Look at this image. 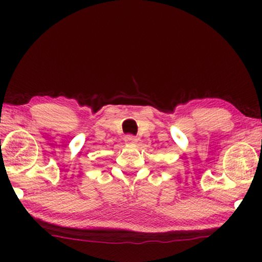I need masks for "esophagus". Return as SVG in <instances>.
Returning <instances> with one entry per match:
<instances>
[{"instance_id": "34e87169", "label": "esophagus", "mask_w": 262, "mask_h": 262, "mask_svg": "<svg viewBox=\"0 0 262 262\" xmlns=\"http://www.w3.org/2000/svg\"><path fill=\"white\" fill-rule=\"evenodd\" d=\"M125 141H126L127 143H136L138 141V138L137 137H135V136H132V135H128V136H126V139H125Z\"/></svg>"}]
</instances>
